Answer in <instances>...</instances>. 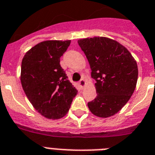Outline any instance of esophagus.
Here are the masks:
<instances>
[{
  "instance_id": "1",
  "label": "esophagus",
  "mask_w": 155,
  "mask_h": 155,
  "mask_svg": "<svg viewBox=\"0 0 155 155\" xmlns=\"http://www.w3.org/2000/svg\"><path fill=\"white\" fill-rule=\"evenodd\" d=\"M78 85L81 88H83V87L85 85V81L84 80V79H81V80H80V81L78 82Z\"/></svg>"
}]
</instances>
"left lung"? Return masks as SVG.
Listing matches in <instances>:
<instances>
[{"label":"left lung","mask_w":155,"mask_h":155,"mask_svg":"<svg viewBox=\"0 0 155 155\" xmlns=\"http://www.w3.org/2000/svg\"><path fill=\"white\" fill-rule=\"evenodd\" d=\"M95 80L97 97L88 103L93 114L109 117L131 98L138 80V66L131 53L118 42L105 37L78 40Z\"/></svg>","instance_id":"left-lung-1"}]
</instances>
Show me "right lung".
Returning <instances> with one entry per match:
<instances>
[{
  "mask_svg": "<svg viewBox=\"0 0 155 155\" xmlns=\"http://www.w3.org/2000/svg\"><path fill=\"white\" fill-rule=\"evenodd\" d=\"M67 41H44L27 52L21 64V84L34 108L48 119L66 115L78 90L60 65Z\"/></svg>",
  "mask_w": 155,
  "mask_h": 155,
  "instance_id": "obj_1",
  "label": "right lung"
}]
</instances>
